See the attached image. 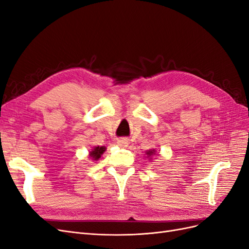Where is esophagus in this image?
<instances>
[{
  "instance_id": "obj_1",
  "label": "esophagus",
  "mask_w": 249,
  "mask_h": 249,
  "mask_svg": "<svg viewBox=\"0 0 249 249\" xmlns=\"http://www.w3.org/2000/svg\"><path fill=\"white\" fill-rule=\"evenodd\" d=\"M117 144H118L119 146H122V147H126L127 145H129V141H127L126 139L120 138V139L117 140Z\"/></svg>"
}]
</instances>
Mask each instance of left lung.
<instances>
[{
	"instance_id": "left-lung-1",
	"label": "left lung",
	"mask_w": 249,
	"mask_h": 249,
	"mask_svg": "<svg viewBox=\"0 0 249 249\" xmlns=\"http://www.w3.org/2000/svg\"><path fill=\"white\" fill-rule=\"evenodd\" d=\"M155 154H156V150L155 149H149V150H147V152H146L147 157H152Z\"/></svg>"
}]
</instances>
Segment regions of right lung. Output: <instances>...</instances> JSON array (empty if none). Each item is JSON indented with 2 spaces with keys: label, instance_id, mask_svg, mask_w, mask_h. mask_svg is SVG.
I'll return each mask as SVG.
<instances>
[{
  "label": "right lung",
  "instance_id": "add662e5",
  "mask_svg": "<svg viewBox=\"0 0 249 249\" xmlns=\"http://www.w3.org/2000/svg\"><path fill=\"white\" fill-rule=\"evenodd\" d=\"M105 150H106V147L105 146H95L93 147V149L91 150V152L89 153V157L91 158L92 160H99L101 156L104 154Z\"/></svg>",
  "mask_w": 249,
  "mask_h": 249
}]
</instances>
